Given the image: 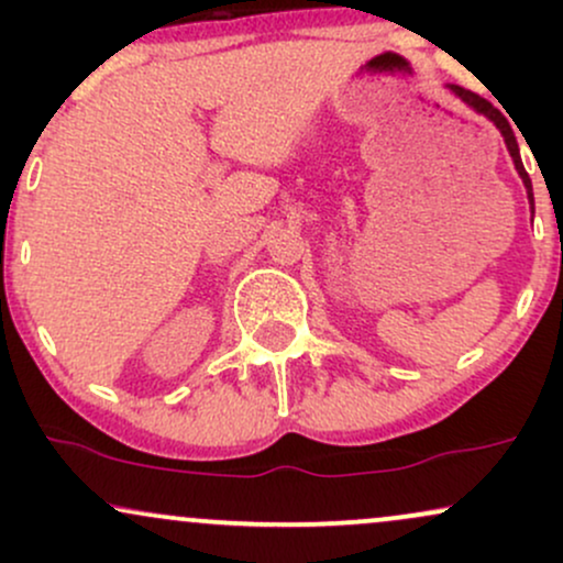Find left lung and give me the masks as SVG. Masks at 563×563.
<instances>
[{"label":"left lung","mask_w":563,"mask_h":563,"mask_svg":"<svg viewBox=\"0 0 563 563\" xmlns=\"http://www.w3.org/2000/svg\"><path fill=\"white\" fill-rule=\"evenodd\" d=\"M450 89H452V92H455L457 97H461V100L466 102L468 108H474L476 113L487 115V119H489V121H495V126L500 129V134H503V140H506V147H508L510 158H514L516 172H519V177L525 179V187H527L529 203H532V209H534V198H532V179H529V174L525 172V164H521V156H519V142H516V137H514V129H510V124L506 121V115H503L500 111H497V108L493 106V102H487V100H484V97H479L476 92H471V89L457 87V84H450Z\"/></svg>","instance_id":"1"}]
</instances>
